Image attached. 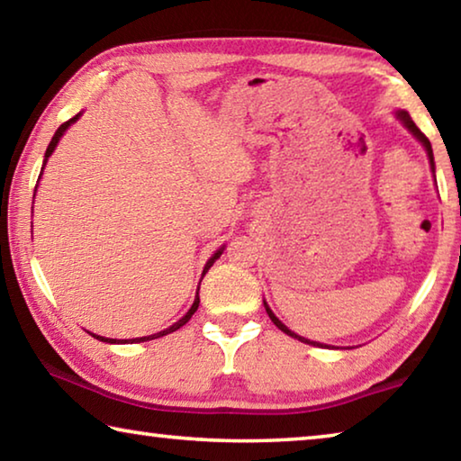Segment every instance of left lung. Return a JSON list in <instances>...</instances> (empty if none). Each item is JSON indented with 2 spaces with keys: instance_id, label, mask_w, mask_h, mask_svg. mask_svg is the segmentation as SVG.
<instances>
[{
  "instance_id": "left-lung-1",
  "label": "left lung",
  "mask_w": 461,
  "mask_h": 461,
  "mask_svg": "<svg viewBox=\"0 0 461 461\" xmlns=\"http://www.w3.org/2000/svg\"><path fill=\"white\" fill-rule=\"evenodd\" d=\"M396 118H399V120L404 123V126L409 128L411 134L415 136L420 144H423V148L427 150V156H429V165H431V170L435 173V160H433V148H431V142H429V140H427V136L423 134V131H420V130L415 126V122L411 120V115H409L407 112H396ZM264 307H267V313H268V317L272 319V323H275L280 331H285L286 335H291V338L299 339V341H303V343H311V346H319V348H323V343H319V341H311V339H307V338H301V335H296L294 331L288 330V327H286L283 321H280V319H278L275 313H272V311H270V307L267 305V303H264Z\"/></svg>"
}]
</instances>
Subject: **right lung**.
Here are the masks:
<instances>
[{"mask_svg": "<svg viewBox=\"0 0 461 461\" xmlns=\"http://www.w3.org/2000/svg\"><path fill=\"white\" fill-rule=\"evenodd\" d=\"M81 118V113H77L75 118H71L68 122H65L62 123V126L54 131V136H52V140H50V144H49V148H46V154H44V162H42V170H44V167H46V160H49V156L54 152V148H57V144H59V140L62 138V134H65L67 131V128L71 126V123H75L77 120ZM42 170H41V176H42ZM38 176V178H41ZM36 189H38V185H36ZM223 254V248H220L217 249V252L212 256V258L207 260V264H205V268H203V276H205V272L213 267V262L220 258V256ZM201 285V283H199ZM197 307H199V286H197V296H194V301H193V305H191V309L186 311V315L183 317V319H178L176 323H173L168 327V330H165V331H158V333H154V335H146V338H136V339H109V338H101V335H95V333H91L93 338L95 339H99V341H107V343H140V341H150V339H156V338H162V335H167V333H173V331H176L178 327H183L186 321H189V319L193 317V313L194 311H197Z\"/></svg>", "mask_w": 461, "mask_h": 461, "instance_id": "1", "label": "right lung"}]
</instances>
